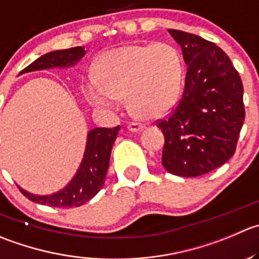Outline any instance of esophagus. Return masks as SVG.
Instances as JSON below:
<instances>
[{"instance_id":"obj_1","label":"esophagus","mask_w":259,"mask_h":259,"mask_svg":"<svg viewBox=\"0 0 259 259\" xmlns=\"http://www.w3.org/2000/svg\"><path fill=\"white\" fill-rule=\"evenodd\" d=\"M127 127H129L130 132H140V130L144 129V125L140 124V122H130L129 125H127Z\"/></svg>"}]
</instances>
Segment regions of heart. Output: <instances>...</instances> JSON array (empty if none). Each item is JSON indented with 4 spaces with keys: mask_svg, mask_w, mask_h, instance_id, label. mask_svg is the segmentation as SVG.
<instances>
[{
    "mask_svg": "<svg viewBox=\"0 0 259 259\" xmlns=\"http://www.w3.org/2000/svg\"><path fill=\"white\" fill-rule=\"evenodd\" d=\"M96 74L82 81V92L92 106L111 110L126 97L135 116L153 119L177 101L183 67L172 45L132 44L102 54Z\"/></svg>",
    "mask_w": 259,
    "mask_h": 259,
    "instance_id": "b5f03b06",
    "label": "heart"
}]
</instances>
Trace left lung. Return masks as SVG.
I'll return each instance as SVG.
<instances>
[{
	"instance_id": "obj_1",
	"label": "left lung",
	"mask_w": 259,
	"mask_h": 259,
	"mask_svg": "<svg viewBox=\"0 0 259 259\" xmlns=\"http://www.w3.org/2000/svg\"><path fill=\"white\" fill-rule=\"evenodd\" d=\"M187 66L177 106L157 120L164 135L162 164L181 177H197L233 157L245 117L243 83L232 60L201 36L168 29Z\"/></svg>"
}]
</instances>
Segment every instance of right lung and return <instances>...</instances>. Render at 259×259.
I'll list each match as a JSON object with an SVG mask.
<instances>
[{
	"instance_id": "obj_1",
	"label": "right lung",
	"mask_w": 259,
	"mask_h": 259,
	"mask_svg": "<svg viewBox=\"0 0 259 259\" xmlns=\"http://www.w3.org/2000/svg\"><path fill=\"white\" fill-rule=\"evenodd\" d=\"M86 54L84 48L74 47L69 49L55 50L37 58L30 66L22 69L21 73L40 69L54 68V67L74 66ZM120 130V125L115 127H95L89 133L86 152L82 159L81 167L73 180L66 188L49 196H36L19 187L22 195L32 202L48 205L52 207H78L87 201L102 188L109 169L110 154L112 145Z\"/></svg>"
}]
</instances>
